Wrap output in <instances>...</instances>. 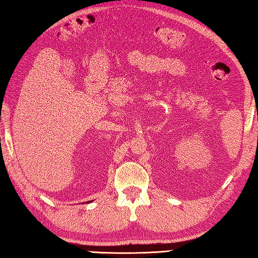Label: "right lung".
I'll return each instance as SVG.
<instances>
[{
    "label": "right lung",
    "instance_id": "add662e5",
    "mask_svg": "<svg viewBox=\"0 0 258 258\" xmlns=\"http://www.w3.org/2000/svg\"><path fill=\"white\" fill-rule=\"evenodd\" d=\"M91 202H92V201H90V202H87V203H91Z\"/></svg>",
    "mask_w": 258,
    "mask_h": 258
}]
</instances>
